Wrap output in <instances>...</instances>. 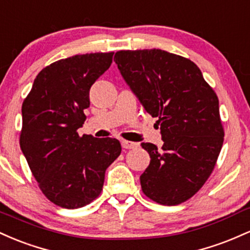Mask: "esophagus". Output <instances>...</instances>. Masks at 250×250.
<instances>
[{
    "label": "esophagus",
    "instance_id": "esophagus-1",
    "mask_svg": "<svg viewBox=\"0 0 250 250\" xmlns=\"http://www.w3.org/2000/svg\"><path fill=\"white\" fill-rule=\"evenodd\" d=\"M120 143H122L123 148H126V150H130V148H136L137 146H138V144H137V143L128 142V140H124V139H123Z\"/></svg>",
    "mask_w": 250,
    "mask_h": 250
}]
</instances>
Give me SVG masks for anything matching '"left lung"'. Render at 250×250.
Instances as JSON below:
<instances>
[{
	"label": "left lung",
	"mask_w": 250,
	"mask_h": 250,
	"mask_svg": "<svg viewBox=\"0 0 250 250\" xmlns=\"http://www.w3.org/2000/svg\"><path fill=\"white\" fill-rule=\"evenodd\" d=\"M118 69L145 111L158 118L161 150L142 143L150 164L140 176L142 190L163 206L192 197L214 170L224 131L218 98L189 59L162 49L119 50Z\"/></svg>",
	"instance_id": "1"
}]
</instances>
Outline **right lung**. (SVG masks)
Here are the masks:
<instances>
[{"mask_svg":"<svg viewBox=\"0 0 250 250\" xmlns=\"http://www.w3.org/2000/svg\"><path fill=\"white\" fill-rule=\"evenodd\" d=\"M113 53L61 59L44 67L22 104L20 146L41 191L66 209L100 195L105 171L122 152L119 140L80 137L89 88L110 68Z\"/></svg>","mask_w":250,"mask_h":250,"instance_id":"add662e5","label":"right lung"}]
</instances>
